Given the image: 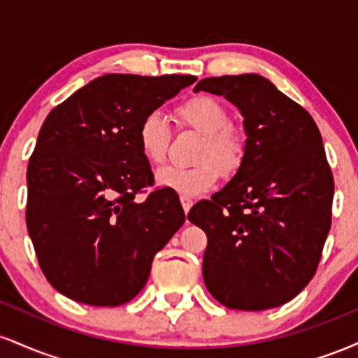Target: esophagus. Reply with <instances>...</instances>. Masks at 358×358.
Returning a JSON list of instances; mask_svg holds the SVG:
<instances>
[{
  "instance_id": "1",
  "label": "esophagus",
  "mask_w": 358,
  "mask_h": 358,
  "mask_svg": "<svg viewBox=\"0 0 358 358\" xmlns=\"http://www.w3.org/2000/svg\"><path fill=\"white\" fill-rule=\"evenodd\" d=\"M192 205H193V200H192V199H182V207H183L185 213H188V212H190Z\"/></svg>"
}]
</instances>
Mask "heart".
<instances>
[{"instance_id": "b5f03b06", "label": "heart", "mask_w": 358, "mask_h": 358, "mask_svg": "<svg viewBox=\"0 0 358 358\" xmlns=\"http://www.w3.org/2000/svg\"><path fill=\"white\" fill-rule=\"evenodd\" d=\"M176 117L183 126L203 134L199 159L195 166H165L156 173L159 187L178 193L182 199H193L208 192L220 176V168L234 170L241 163L242 143L229 129V114L220 102L212 97L199 96L183 102L176 109ZM138 145L141 153L153 165H162L170 145V127L162 114L151 113L138 127ZM206 162H203V159ZM215 159L216 164L211 159Z\"/></svg>"}]
</instances>
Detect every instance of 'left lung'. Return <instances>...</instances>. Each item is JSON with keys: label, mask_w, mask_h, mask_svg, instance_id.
I'll return each instance as SVG.
<instances>
[{"label": "left lung", "mask_w": 358, "mask_h": 358, "mask_svg": "<svg viewBox=\"0 0 358 358\" xmlns=\"http://www.w3.org/2000/svg\"><path fill=\"white\" fill-rule=\"evenodd\" d=\"M244 117L241 166L188 220L207 234L203 281L232 310L291 301L315 276L331 225L334 176L313 117L259 73L202 79Z\"/></svg>", "instance_id": "1"}]
</instances>
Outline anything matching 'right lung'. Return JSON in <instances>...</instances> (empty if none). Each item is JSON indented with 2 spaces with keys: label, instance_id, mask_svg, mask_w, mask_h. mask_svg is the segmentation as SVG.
<instances>
[{
  "label": "right lung",
  "instance_id": "1",
  "mask_svg": "<svg viewBox=\"0 0 358 358\" xmlns=\"http://www.w3.org/2000/svg\"><path fill=\"white\" fill-rule=\"evenodd\" d=\"M195 76L106 73L50 110L27 170V227L45 278L64 296L119 306L146 285L155 254L185 222L153 185L138 127Z\"/></svg>",
  "mask_w": 358,
  "mask_h": 358
}]
</instances>
